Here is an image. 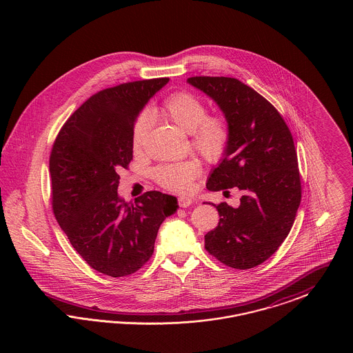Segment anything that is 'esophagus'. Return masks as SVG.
Masks as SVG:
<instances>
[{
    "label": "esophagus",
    "instance_id": "obj_1",
    "mask_svg": "<svg viewBox=\"0 0 353 353\" xmlns=\"http://www.w3.org/2000/svg\"><path fill=\"white\" fill-rule=\"evenodd\" d=\"M177 202H179V205H180L181 208H188L189 205H192L193 200H192L190 197H186V196H179V197H177Z\"/></svg>",
    "mask_w": 353,
    "mask_h": 353
}]
</instances>
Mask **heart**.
Instances as JSON below:
<instances>
[{"mask_svg": "<svg viewBox=\"0 0 353 353\" xmlns=\"http://www.w3.org/2000/svg\"><path fill=\"white\" fill-rule=\"evenodd\" d=\"M153 114L180 127L190 134V145L208 161H219L226 153L230 143V124L221 114H208L205 101L188 91H177L161 101ZM151 119L141 112L132 127V148L143 150L150 130ZM197 160L167 163L154 169V180L170 192H188L192 183L201 174Z\"/></svg>", "mask_w": 353, "mask_h": 353, "instance_id": "1", "label": "heart"}]
</instances>
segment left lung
<instances>
[{"label":"left lung","instance_id":"8db88e82","mask_svg":"<svg viewBox=\"0 0 353 353\" xmlns=\"http://www.w3.org/2000/svg\"><path fill=\"white\" fill-rule=\"evenodd\" d=\"M188 82L217 101L230 124V143L206 188L242 193L238 208L221 202L219 226L205 249L225 266L248 270L283 243L302 200L294 139L278 110L248 84L228 77H192Z\"/></svg>","mask_w":353,"mask_h":353}]
</instances>
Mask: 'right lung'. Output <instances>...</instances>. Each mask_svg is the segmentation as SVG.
I'll list each match as a JSON object with an SVG mask.
<instances>
[{"label":"right lung","instance_id":"obj_1","mask_svg":"<svg viewBox=\"0 0 353 353\" xmlns=\"http://www.w3.org/2000/svg\"><path fill=\"white\" fill-rule=\"evenodd\" d=\"M169 78L118 84L90 97L66 120L51 148L52 213L74 250L104 275L141 269L163 221L179 205L151 190L132 202L118 196L119 170L132 160L134 119Z\"/></svg>","mask_w":353,"mask_h":353}]
</instances>
